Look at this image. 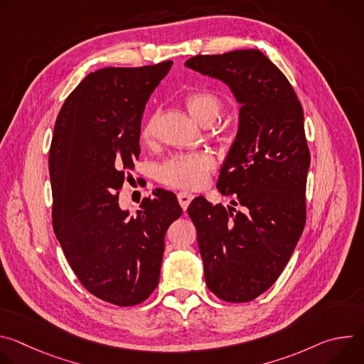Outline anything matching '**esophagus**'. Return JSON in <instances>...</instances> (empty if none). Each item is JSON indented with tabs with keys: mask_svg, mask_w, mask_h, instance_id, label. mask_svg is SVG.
<instances>
[{
	"mask_svg": "<svg viewBox=\"0 0 364 364\" xmlns=\"http://www.w3.org/2000/svg\"><path fill=\"white\" fill-rule=\"evenodd\" d=\"M193 194L191 193H187V191H180L178 194H177V198H178V203H180V205L183 207V210H186L187 207H188V204L191 203V200H193Z\"/></svg>",
	"mask_w": 364,
	"mask_h": 364,
	"instance_id": "esophagus-1",
	"label": "esophagus"
}]
</instances>
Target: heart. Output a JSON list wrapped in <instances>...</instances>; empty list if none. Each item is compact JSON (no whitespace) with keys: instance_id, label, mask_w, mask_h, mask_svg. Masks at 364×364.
Masks as SVG:
<instances>
[{"instance_id":"b5f03b06","label":"heart","mask_w":364,"mask_h":364,"mask_svg":"<svg viewBox=\"0 0 364 364\" xmlns=\"http://www.w3.org/2000/svg\"><path fill=\"white\" fill-rule=\"evenodd\" d=\"M184 103L191 117L201 125L215 122L222 111V100L209 90H194L186 95ZM159 114H152L141 129V139L152 144L157 136ZM215 160L205 152L176 154L164 161L159 168V178L163 184L177 188H197L207 181V176L213 170Z\"/></svg>"}]
</instances>
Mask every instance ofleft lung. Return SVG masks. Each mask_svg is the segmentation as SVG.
<instances>
[{"label": "left lung", "instance_id": "left-lung-1", "mask_svg": "<svg viewBox=\"0 0 364 364\" xmlns=\"http://www.w3.org/2000/svg\"><path fill=\"white\" fill-rule=\"evenodd\" d=\"M186 66L226 83L242 105L216 184L240 209L198 196L187 212L207 288L223 301L247 302L279 278L305 226L304 111L285 75L259 50L198 55Z\"/></svg>", "mask_w": 364, "mask_h": 364}]
</instances>
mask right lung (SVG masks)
<instances>
[{"label":"right lung","instance_id":"obj_1","mask_svg":"<svg viewBox=\"0 0 364 364\" xmlns=\"http://www.w3.org/2000/svg\"><path fill=\"white\" fill-rule=\"evenodd\" d=\"M171 66L89 73L65 100L50 145L56 237L82 285L119 306L141 304L157 288L167 229L183 213L163 188L142 198L136 216L118 203L139 157L145 105Z\"/></svg>","mask_w":364,"mask_h":364}]
</instances>
